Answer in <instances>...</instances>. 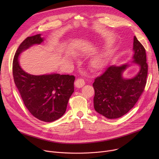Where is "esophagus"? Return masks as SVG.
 <instances>
[{"instance_id":"obj_1","label":"esophagus","mask_w":159,"mask_h":159,"mask_svg":"<svg viewBox=\"0 0 159 159\" xmlns=\"http://www.w3.org/2000/svg\"><path fill=\"white\" fill-rule=\"evenodd\" d=\"M85 84V82L84 80L82 79H78L76 80V81L75 82V86L76 88H82L84 86Z\"/></svg>"}]
</instances>
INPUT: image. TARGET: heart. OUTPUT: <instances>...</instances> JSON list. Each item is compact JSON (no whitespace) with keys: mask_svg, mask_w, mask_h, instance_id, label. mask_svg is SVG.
I'll return each mask as SVG.
<instances>
[{"mask_svg":"<svg viewBox=\"0 0 159 159\" xmlns=\"http://www.w3.org/2000/svg\"><path fill=\"white\" fill-rule=\"evenodd\" d=\"M107 55L106 53H101L95 57L91 62V65L95 70H101L106 65Z\"/></svg>","mask_w":159,"mask_h":159,"instance_id":"1","label":"heart"}]
</instances>
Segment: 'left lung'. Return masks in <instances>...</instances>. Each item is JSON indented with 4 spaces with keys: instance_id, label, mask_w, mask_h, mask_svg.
Returning <instances> with one entry per match:
<instances>
[{
    "instance_id": "left-lung-1",
    "label": "left lung",
    "mask_w": 159,
    "mask_h": 159,
    "mask_svg": "<svg viewBox=\"0 0 159 159\" xmlns=\"http://www.w3.org/2000/svg\"><path fill=\"white\" fill-rule=\"evenodd\" d=\"M133 50L132 62L139 66V71L134 77H123L124 71L130 64L113 65L97 77L93 84L95 110L107 119H117L126 114L144 91L148 75L146 50L135 36Z\"/></svg>"
}]
</instances>
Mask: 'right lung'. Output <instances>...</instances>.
Segmentation results:
<instances>
[{
    "mask_svg": "<svg viewBox=\"0 0 159 159\" xmlns=\"http://www.w3.org/2000/svg\"><path fill=\"white\" fill-rule=\"evenodd\" d=\"M40 34L28 37L19 46L13 62V75L24 104L35 118L53 122L65 113L74 91L73 75L51 73L33 75L24 71L19 62L20 55L35 44L44 41Z\"/></svg>",
    "mask_w": 159,
    "mask_h": 159,
    "instance_id": "add662e5",
    "label": "right lung"
}]
</instances>
